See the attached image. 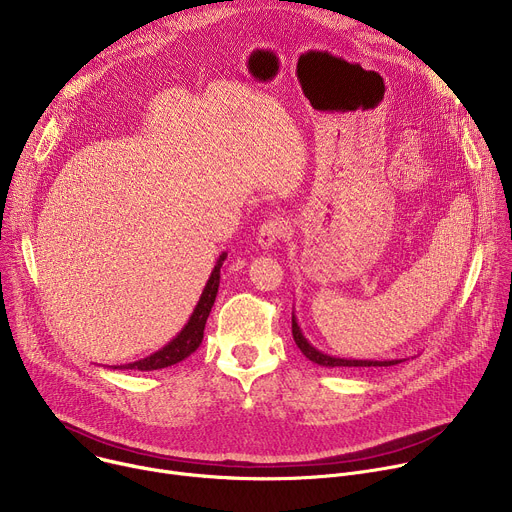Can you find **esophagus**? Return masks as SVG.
<instances>
[{
  "mask_svg": "<svg viewBox=\"0 0 512 512\" xmlns=\"http://www.w3.org/2000/svg\"><path fill=\"white\" fill-rule=\"evenodd\" d=\"M287 221L283 216H273V218H267V221L259 227V233H257V243L263 247V249H269L273 247L285 233H287Z\"/></svg>",
  "mask_w": 512,
  "mask_h": 512,
  "instance_id": "esophagus-1",
  "label": "esophagus"
}]
</instances>
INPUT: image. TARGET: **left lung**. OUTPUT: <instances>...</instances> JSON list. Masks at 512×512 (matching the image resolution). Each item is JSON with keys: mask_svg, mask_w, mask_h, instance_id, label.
<instances>
[{"mask_svg": "<svg viewBox=\"0 0 512 512\" xmlns=\"http://www.w3.org/2000/svg\"><path fill=\"white\" fill-rule=\"evenodd\" d=\"M291 334H294V340H296L298 348L302 350V354L306 358H310L312 362L320 364V367H328V369H334V367H393V364L403 362L401 358H395V360H358V358H340V356L324 354L322 350H318L316 346H312L308 342L302 328L298 326L296 314H291Z\"/></svg>", "mask_w": 512, "mask_h": 512, "instance_id": "left-lung-1", "label": "left lung"}]
</instances>
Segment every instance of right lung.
Returning a JSON list of instances; mask_svg holds the SVG:
<instances>
[{
	"label": "right lung",
	"mask_w": 512,
	"mask_h": 512,
	"mask_svg": "<svg viewBox=\"0 0 512 512\" xmlns=\"http://www.w3.org/2000/svg\"><path fill=\"white\" fill-rule=\"evenodd\" d=\"M227 259V253H221L216 259V265L202 289L200 300L194 308V312L190 314L188 322L184 324V328L176 334V338H172L164 348H160L158 352L145 356L141 360L129 362V364H121V367H115L119 371L131 369V371H158V369H166L172 367V364H178L180 360L188 358L202 342L204 338V326L208 320V314L214 306L216 294H218V283H221V267L223 261Z\"/></svg>",
	"instance_id": "1"
}]
</instances>
